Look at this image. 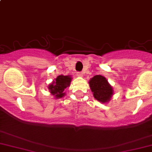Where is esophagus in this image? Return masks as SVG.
I'll return each mask as SVG.
<instances>
[{
  "instance_id": "obj_1",
  "label": "esophagus",
  "mask_w": 152,
  "mask_h": 152,
  "mask_svg": "<svg viewBox=\"0 0 152 152\" xmlns=\"http://www.w3.org/2000/svg\"><path fill=\"white\" fill-rule=\"evenodd\" d=\"M76 75H77V76H80V77H82V76H84V74L82 72H77Z\"/></svg>"
}]
</instances>
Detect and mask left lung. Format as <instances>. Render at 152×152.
<instances>
[{"label": "left lung", "mask_w": 152, "mask_h": 152, "mask_svg": "<svg viewBox=\"0 0 152 152\" xmlns=\"http://www.w3.org/2000/svg\"><path fill=\"white\" fill-rule=\"evenodd\" d=\"M89 85L96 99L103 103L110 99L113 89L104 76L101 75L94 76L90 80Z\"/></svg>", "instance_id": "left-lung-1"}]
</instances>
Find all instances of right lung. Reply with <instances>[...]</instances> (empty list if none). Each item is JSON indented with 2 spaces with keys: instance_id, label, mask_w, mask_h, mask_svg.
Instances as JSON below:
<instances>
[{
  "instance_id": "1",
  "label": "right lung",
  "mask_w": 152,
  "mask_h": 152,
  "mask_svg": "<svg viewBox=\"0 0 152 152\" xmlns=\"http://www.w3.org/2000/svg\"><path fill=\"white\" fill-rule=\"evenodd\" d=\"M70 82H71L70 76L60 75L51 85H49L48 88L52 95L55 96L57 99L61 98L64 96V89L70 85Z\"/></svg>"
}]
</instances>
